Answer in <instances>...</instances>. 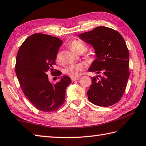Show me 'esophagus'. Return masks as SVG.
Listing matches in <instances>:
<instances>
[{
  "mask_svg": "<svg viewBox=\"0 0 146 146\" xmlns=\"http://www.w3.org/2000/svg\"><path fill=\"white\" fill-rule=\"evenodd\" d=\"M79 78H80L79 77H71V80H72V82H74L78 80Z\"/></svg>",
  "mask_w": 146,
  "mask_h": 146,
  "instance_id": "obj_1",
  "label": "esophagus"
}]
</instances>
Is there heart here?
Listing matches in <instances>:
<instances>
[{
	"instance_id": "b5f03b06",
	"label": "heart",
	"mask_w": 146,
	"mask_h": 146,
	"mask_svg": "<svg viewBox=\"0 0 146 146\" xmlns=\"http://www.w3.org/2000/svg\"><path fill=\"white\" fill-rule=\"evenodd\" d=\"M70 47L74 52L78 53V54H82L87 50V46L86 44L79 40H73L70 43ZM60 59H61V56L59 53L57 55V60L60 61ZM83 69L84 65L80 63H78V64H73L68 66L64 69V71L67 75L75 77V76L79 75Z\"/></svg>"
}]
</instances>
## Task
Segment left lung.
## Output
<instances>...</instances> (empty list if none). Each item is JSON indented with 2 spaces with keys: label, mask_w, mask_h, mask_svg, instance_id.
Segmentation results:
<instances>
[{
  "label": "left lung",
  "mask_w": 146,
  "mask_h": 146,
  "mask_svg": "<svg viewBox=\"0 0 146 146\" xmlns=\"http://www.w3.org/2000/svg\"><path fill=\"white\" fill-rule=\"evenodd\" d=\"M78 36L94 49L96 59L88 70L102 75L91 77L87 92L89 101L102 107L114 105L123 96L129 76V52L124 39L119 32L103 26Z\"/></svg>",
  "instance_id": "1"
}]
</instances>
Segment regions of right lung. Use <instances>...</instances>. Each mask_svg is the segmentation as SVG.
Segmentation results:
<instances>
[{"instance_id": "right-lung-1", "label": "right lung", "mask_w": 146, "mask_h": 146, "mask_svg": "<svg viewBox=\"0 0 146 146\" xmlns=\"http://www.w3.org/2000/svg\"><path fill=\"white\" fill-rule=\"evenodd\" d=\"M62 41L44 34H34L23 41L18 50L15 71L25 96L37 109L54 112L65 102L66 90L71 83L68 76H60V71L54 66ZM58 72L60 81L54 84L49 81L46 74Z\"/></svg>"}]
</instances>
